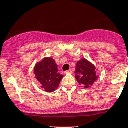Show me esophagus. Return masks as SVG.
Instances as JSON below:
<instances>
[{
    "mask_svg": "<svg viewBox=\"0 0 128 128\" xmlns=\"http://www.w3.org/2000/svg\"><path fill=\"white\" fill-rule=\"evenodd\" d=\"M72 73V70H68L65 71V72H64V73H66H66Z\"/></svg>",
    "mask_w": 128,
    "mask_h": 128,
    "instance_id": "1",
    "label": "esophagus"
}]
</instances>
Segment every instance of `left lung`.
<instances>
[{
  "label": "left lung",
  "mask_w": 128,
  "mask_h": 128,
  "mask_svg": "<svg viewBox=\"0 0 128 128\" xmlns=\"http://www.w3.org/2000/svg\"><path fill=\"white\" fill-rule=\"evenodd\" d=\"M96 68L86 58L78 61L75 67V78L78 83L85 88L91 87L98 77L96 75Z\"/></svg>",
  "instance_id": "left-lung-1"
}]
</instances>
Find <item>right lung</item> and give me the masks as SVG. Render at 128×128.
Segmentation results:
<instances>
[{"mask_svg": "<svg viewBox=\"0 0 128 128\" xmlns=\"http://www.w3.org/2000/svg\"><path fill=\"white\" fill-rule=\"evenodd\" d=\"M33 73L40 87L46 92H53L58 88L63 75L58 72L57 65L51 57H44L35 64Z\"/></svg>", "mask_w": 128, "mask_h": 128, "instance_id": "right-lung-1", "label": "right lung"}]
</instances>
